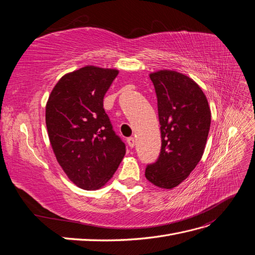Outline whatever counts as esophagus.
<instances>
[{"label": "esophagus", "mask_w": 255, "mask_h": 255, "mask_svg": "<svg viewBox=\"0 0 255 255\" xmlns=\"http://www.w3.org/2000/svg\"><path fill=\"white\" fill-rule=\"evenodd\" d=\"M127 142H128L129 148H134V145H135V138H134V137H128V139H127Z\"/></svg>", "instance_id": "1"}]
</instances>
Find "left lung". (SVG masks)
Returning <instances> with one entry per match:
<instances>
[{"label":"left lung","instance_id":"left-lung-1","mask_svg":"<svg viewBox=\"0 0 255 255\" xmlns=\"http://www.w3.org/2000/svg\"><path fill=\"white\" fill-rule=\"evenodd\" d=\"M157 97L161 149L155 163L145 168L153 185L172 189L201 159L211 127V110L199 85L171 70L150 74Z\"/></svg>","mask_w":255,"mask_h":255}]
</instances>
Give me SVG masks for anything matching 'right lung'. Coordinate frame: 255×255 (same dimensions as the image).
I'll list each match as a JSON object with an SVG mask.
<instances>
[{"instance_id": "obj_1", "label": "right lung", "mask_w": 255, "mask_h": 255, "mask_svg": "<svg viewBox=\"0 0 255 255\" xmlns=\"http://www.w3.org/2000/svg\"><path fill=\"white\" fill-rule=\"evenodd\" d=\"M118 73L95 66L67 73L45 106L49 139L58 164L85 190L104 186L126 154V144L103 109L104 96Z\"/></svg>"}]
</instances>
